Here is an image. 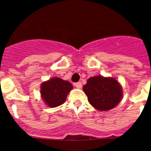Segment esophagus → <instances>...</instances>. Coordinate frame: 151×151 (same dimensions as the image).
<instances>
[{
	"label": "esophagus",
	"instance_id": "34e87169",
	"mask_svg": "<svg viewBox=\"0 0 151 151\" xmlns=\"http://www.w3.org/2000/svg\"><path fill=\"white\" fill-rule=\"evenodd\" d=\"M74 86L77 88V89H81V86H82V84L81 82H77L74 84Z\"/></svg>",
	"mask_w": 151,
	"mask_h": 151
}]
</instances>
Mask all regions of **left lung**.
Segmentation results:
<instances>
[{"mask_svg": "<svg viewBox=\"0 0 151 151\" xmlns=\"http://www.w3.org/2000/svg\"><path fill=\"white\" fill-rule=\"evenodd\" d=\"M90 104L99 111H108L119 104L123 90L116 79L96 76L88 79L83 86Z\"/></svg>", "mask_w": 151, "mask_h": 151, "instance_id": "1", "label": "left lung"}]
</instances>
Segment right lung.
Wrapping results in <instances>:
<instances>
[{
    "mask_svg": "<svg viewBox=\"0 0 151 151\" xmlns=\"http://www.w3.org/2000/svg\"><path fill=\"white\" fill-rule=\"evenodd\" d=\"M72 88L73 86L69 81L54 77L42 83L41 96L48 106L54 108L62 105L66 101L67 94Z\"/></svg>",
    "mask_w": 151,
    "mask_h": 151,
    "instance_id": "obj_1",
    "label": "right lung"
}]
</instances>
